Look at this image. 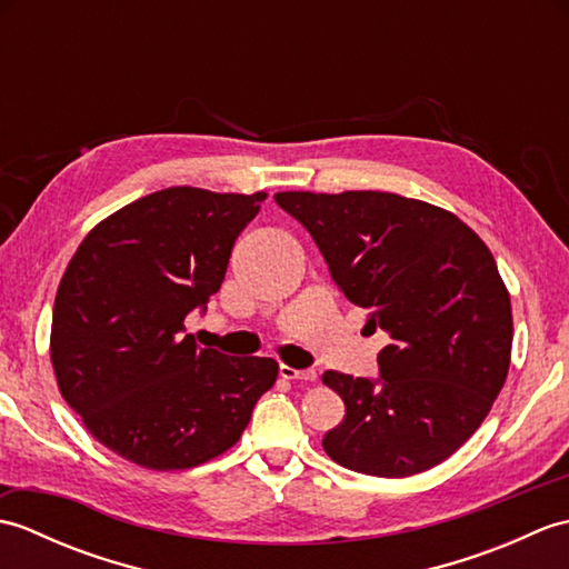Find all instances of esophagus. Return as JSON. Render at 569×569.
<instances>
[{
    "instance_id": "esophagus-1",
    "label": "esophagus",
    "mask_w": 569,
    "mask_h": 569,
    "mask_svg": "<svg viewBox=\"0 0 569 569\" xmlns=\"http://www.w3.org/2000/svg\"><path fill=\"white\" fill-rule=\"evenodd\" d=\"M278 373H281V379H288V381H316V377H318L312 369H293L286 365L278 367Z\"/></svg>"
}]
</instances>
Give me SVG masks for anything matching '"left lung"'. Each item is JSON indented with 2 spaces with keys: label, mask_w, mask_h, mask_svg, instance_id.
<instances>
[{
  "label": "left lung",
  "mask_w": 569,
  "mask_h": 569,
  "mask_svg": "<svg viewBox=\"0 0 569 569\" xmlns=\"http://www.w3.org/2000/svg\"><path fill=\"white\" fill-rule=\"evenodd\" d=\"M337 288L389 332L379 379L325 371L345 420L322 447L371 477H410L462 447L511 365V298L489 247L442 208L396 192H276Z\"/></svg>",
  "instance_id": "obj_1"
}]
</instances>
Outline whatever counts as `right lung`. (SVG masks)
Instances as JSON below:
<instances>
[{
  "mask_svg": "<svg viewBox=\"0 0 569 569\" xmlns=\"http://www.w3.org/2000/svg\"><path fill=\"white\" fill-rule=\"evenodd\" d=\"M266 192L178 186L107 217L60 278L51 361L66 403L94 440L171 471L227 452L278 365L200 349L183 320L220 291L234 239Z\"/></svg>",
  "mask_w": 569,
  "mask_h": 569,
  "instance_id": "right-lung-1",
  "label": "right lung"
}]
</instances>
